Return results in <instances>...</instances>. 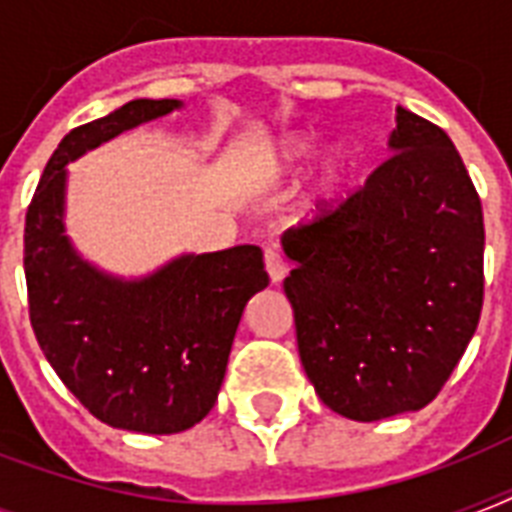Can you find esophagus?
<instances>
[{"label": "esophagus", "instance_id": "1", "mask_svg": "<svg viewBox=\"0 0 512 512\" xmlns=\"http://www.w3.org/2000/svg\"><path fill=\"white\" fill-rule=\"evenodd\" d=\"M265 271H268L273 284H279L287 276V263H284V257H281V252L276 247L265 249Z\"/></svg>", "mask_w": 512, "mask_h": 512}]
</instances>
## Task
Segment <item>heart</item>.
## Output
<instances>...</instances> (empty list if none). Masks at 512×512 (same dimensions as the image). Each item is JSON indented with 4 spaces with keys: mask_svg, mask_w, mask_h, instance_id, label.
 I'll return each instance as SVG.
<instances>
[{
    "mask_svg": "<svg viewBox=\"0 0 512 512\" xmlns=\"http://www.w3.org/2000/svg\"><path fill=\"white\" fill-rule=\"evenodd\" d=\"M316 151V138L313 135H289L273 148V167L279 172H295L300 170ZM345 156L340 151H329L319 164V177H316V191L319 199H329L340 180L345 177Z\"/></svg>",
    "mask_w": 512,
    "mask_h": 512,
    "instance_id": "heart-1",
    "label": "heart"
}]
</instances>
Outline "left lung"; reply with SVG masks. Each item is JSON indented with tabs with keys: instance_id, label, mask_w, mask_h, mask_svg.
<instances>
[{
	"instance_id": "1",
	"label": "left lung",
	"mask_w": 512,
	"mask_h": 512,
	"mask_svg": "<svg viewBox=\"0 0 512 512\" xmlns=\"http://www.w3.org/2000/svg\"><path fill=\"white\" fill-rule=\"evenodd\" d=\"M388 146L364 188L281 236L305 374L358 422L428 406L484 305V212L454 143L398 106Z\"/></svg>"
}]
</instances>
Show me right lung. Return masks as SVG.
Masks as SVG:
<instances>
[{
    "instance_id": "obj_1",
    "label": "right lung",
    "mask_w": 512,
    "mask_h": 512,
    "mask_svg": "<svg viewBox=\"0 0 512 512\" xmlns=\"http://www.w3.org/2000/svg\"><path fill=\"white\" fill-rule=\"evenodd\" d=\"M180 100H130L60 140L26 212L28 316L50 366L92 417L170 436L215 406L244 305L268 287L255 244L180 255L143 279L87 263L66 236V164Z\"/></svg>"
}]
</instances>
